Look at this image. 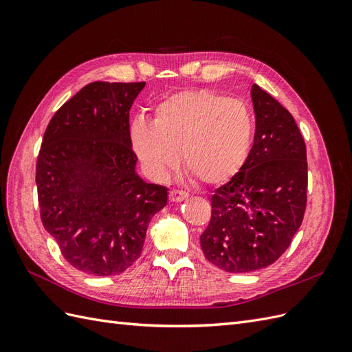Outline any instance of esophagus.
Masks as SVG:
<instances>
[{"label":"esophagus","mask_w":352,"mask_h":352,"mask_svg":"<svg viewBox=\"0 0 352 352\" xmlns=\"http://www.w3.org/2000/svg\"><path fill=\"white\" fill-rule=\"evenodd\" d=\"M168 198L172 202H182L184 199L188 198V194L184 192V190H179V189H172L168 194Z\"/></svg>","instance_id":"1"}]
</instances>
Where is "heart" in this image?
Masks as SVG:
<instances>
[{
    "instance_id": "obj_1",
    "label": "heart",
    "mask_w": 352,
    "mask_h": 352,
    "mask_svg": "<svg viewBox=\"0 0 352 352\" xmlns=\"http://www.w3.org/2000/svg\"><path fill=\"white\" fill-rule=\"evenodd\" d=\"M254 136L247 104L207 89L170 95L157 104L151 122L131 127L132 146L148 175L167 177L179 166L202 185H220L245 164Z\"/></svg>"
}]
</instances>
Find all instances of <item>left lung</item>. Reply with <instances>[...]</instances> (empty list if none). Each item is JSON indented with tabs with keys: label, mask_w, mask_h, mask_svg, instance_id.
Listing matches in <instances>:
<instances>
[{
	"label": "left lung",
	"mask_w": 352,
	"mask_h": 352,
	"mask_svg": "<svg viewBox=\"0 0 352 352\" xmlns=\"http://www.w3.org/2000/svg\"><path fill=\"white\" fill-rule=\"evenodd\" d=\"M254 144L247 162L211 195L199 236L206 258L229 273L267 267L289 247L307 206V150L292 114L252 85Z\"/></svg>",
	"instance_id": "left-lung-1"
}]
</instances>
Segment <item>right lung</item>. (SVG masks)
Returning a JSON list of instances; mask_svg holds the SVG:
<instances>
[{
  "label": "right lung",
  "instance_id": "add662e5",
  "mask_svg": "<svg viewBox=\"0 0 352 352\" xmlns=\"http://www.w3.org/2000/svg\"><path fill=\"white\" fill-rule=\"evenodd\" d=\"M145 82H92L52 116L36 162L41 220L74 269L120 274L141 257L167 188L136 173L129 110Z\"/></svg>",
  "mask_w": 352,
  "mask_h": 352
}]
</instances>
